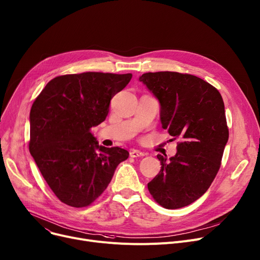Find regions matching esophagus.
Instances as JSON below:
<instances>
[{"label": "esophagus", "instance_id": "esophagus-1", "mask_svg": "<svg viewBox=\"0 0 260 260\" xmlns=\"http://www.w3.org/2000/svg\"><path fill=\"white\" fill-rule=\"evenodd\" d=\"M129 154L132 158H138V157H143V155H145V153L143 151H140L138 149H132L129 151Z\"/></svg>", "mask_w": 260, "mask_h": 260}]
</instances>
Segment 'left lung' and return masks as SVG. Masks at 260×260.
<instances>
[{
	"label": "left lung",
	"mask_w": 260,
	"mask_h": 260,
	"mask_svg": "<svg viewBox=\"0 0 260 260\" xmlns=\"http://www.w3.org/2000/svg\"><path fill=\"white\" fill-rule=\"evenodd\" d=\"M139 80L160 102L162 127L180 139L175 157L157 155L162 166L148 190L164 208H182L208 190L220 167L229 138L223 101L213 85L191 74L149 72Z\"/></svg>",
	"instance_id": "8db88e82"
}]
</instances>
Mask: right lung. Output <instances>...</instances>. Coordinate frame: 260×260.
Returning a JSON list of instances; mask_svg holds the SVG:
<instances>
[{
    "label": "right lung",
    "mask_w": 260,
    "mask_h": 260,
    "mask_svg": "<svg viewBox=\"0 0 260 260\" xmlns=\"http://www.w3.org/2000/svg\"><path fill=\"white\" fill-rule=\"evenodd\" d=\"M132 74L85 72L50 80L30 111L29 150L52 191L62 203L82 208L110 184L128 158L120 147L99 145L91 128L106 120L111 99Z\"/></svg>",
    "instance_id": "add662e5"
}]
</instances>
